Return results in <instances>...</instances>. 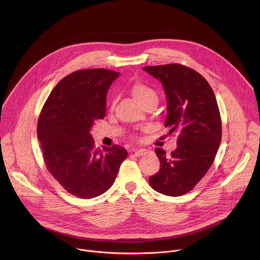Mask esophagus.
<instances>
[{"label": "esophagus", "instance_id": "esophagus-1", "mask_svg": "<svg viewBox=\"0 0 260 260\" xmlns=\"http://www.w3.org/2000/svg\"><path fill=\"white\" fill-rule=\"evenodd\" d=\"M147 149H144V148H137V149H135V155L136 156H142V155H144L145 153H147Z\"/></svg>", "mask_w": 260, "mask_h": 260}]
</instances>
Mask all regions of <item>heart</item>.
<instances>
[{"label":"heart","instance_id":"heart-1","mask_svg":"<svg viewBox=\"0 0 260 260\" xmlns=\"http://www.w3.org/2000/svg\"><path fill=\"white\" fill-rule=\"evenodd\" d=\"M132 93L134 95V98L140 103L142 104L143 102H145L147 99H149L151 96H156L155 91L150 88L149 86H147L146 84L143 83H135L132 87Z\"/></svg>","mask_w":260,"mask_h":260}]
</instances>
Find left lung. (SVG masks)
<instances>
[{
    "label": "left lung",
    "instance_id": "1",
    "mask_svg": "<svg viewBox=\"0 0 260 260\" xmlns=\"http://www.w3.org/2000/svg\"><path fill=\"white\" fill-rule=\"evenodd\" d=\"M160 81L167 98L165 126L179 134L177 148L168 156L155 153L159 171L149 177L150 186L169 197L190 191L212 166L221 142V118L215 94L194 70L178 63L143 68Z\"/></svg>",
    "mask_w": 260,
    "mask_h": 260
}]
</instances>
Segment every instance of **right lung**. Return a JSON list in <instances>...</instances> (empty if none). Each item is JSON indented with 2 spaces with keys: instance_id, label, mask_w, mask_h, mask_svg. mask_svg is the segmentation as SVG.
Returning a JSON list of instances; mask_svg holds the SVG:
<instances>
[{
  "instance_id": "add662e5",
  "label": "right lung",
  "mask_w": 260,
  "mask_h": 260,
  "mask_svg": "<svg viewBox=\"0 0 260 260\" xmlns=\"http://www.w3.org/2000/svg\"><path fill=\"white\" fill-rule=\"evenodd\" d=\"M119 73L76 71L49 94L39 117L38 139L50 174L71 194L93 199L112 186L127 152L123 147L94 148V121L106 114L107 92Z\"/></svg>"
}]
</instances>
